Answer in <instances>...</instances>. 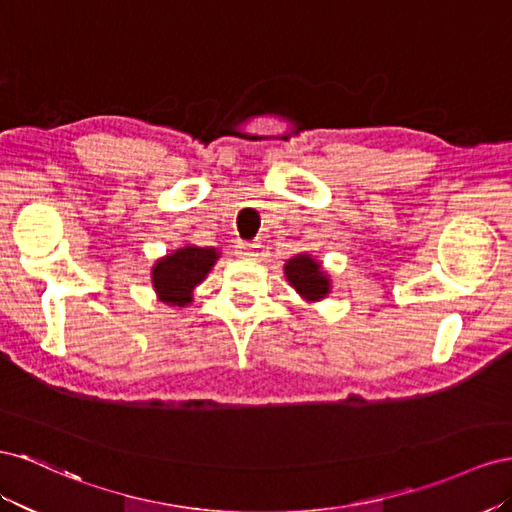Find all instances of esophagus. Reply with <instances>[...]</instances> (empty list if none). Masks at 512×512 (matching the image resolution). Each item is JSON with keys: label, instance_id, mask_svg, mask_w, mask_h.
Returning <instances> with one entry per match:
<instances>
[{"label": "esophagus", "instance_id": "34e87169", "mask_svg": "<svg viewBox=\"0 0 512 512\" xmlns=\"http://www.w3.org/2000/svg\"><path fill=\"white\" fill-rule=\"evenodd\" d=\"M259 248V244L257 242H238L236 244V253H238V257H255V251Z\"/></svg>", "mask_w": 512, "mask_h": 512}]
</instances>
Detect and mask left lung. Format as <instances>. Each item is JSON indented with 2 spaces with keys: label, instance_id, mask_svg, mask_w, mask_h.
I'll use <instances>...</instances> for the list:
<instances>
[{
  "label": "left lung",
  "instance_id": "1",
  "mask_svg": "<svg viewBox=\"0 0 512 512\" xmlns=\"http://www.w3.org/2000/svg\"><path fill=\"white\" fill-rule=\"evenodd\" d=\"M285 276L304 300H321L330 291L328 276L321 272V266L309 255H298L285 264Z\"/></svg>",
  "mask_w": 512,
  "mask_h": 512
}]
</instances>
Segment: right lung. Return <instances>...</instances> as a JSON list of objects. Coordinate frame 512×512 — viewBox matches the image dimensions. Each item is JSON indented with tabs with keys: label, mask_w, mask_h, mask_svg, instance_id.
<instances>
[{
	"label": "right lung",
	"mask_w": 512,
	"mask_h": 512,
	"mask_svg": "<svg viewBox=\"0 0 512 512\" xmlns=\"http://www.w3.org/2000/svg\"><path fill=\"white\" fill-rule=\"evenodd\" d=\"M216 259V248L199 246H186L160 259L152 272L156 294L171 306H184L191 302L193 289L206 279Z\"/></svg>",
	"instance_id": "right-lung-1"
}]
</instances>
